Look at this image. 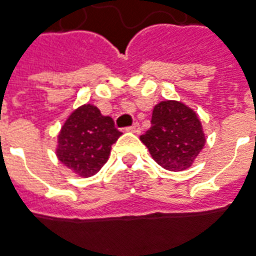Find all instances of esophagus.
I'll list each match as a JSON object with an SVG mask.
<instances>
[{
	"label": "esophagus",
	"mask_w": 256,
	"mask_h": 256,
	"mask_svg": "<svg viewBox=\"0 0 256 256\" xmlns=\"http://www.w3.org/2000/svg\"><path fill=\"white\" fill-rule=\"evenodd\" d=\"M128 132H132V133H140L141 128H140V124L136 122V123H133V126L128 128Z\"/></svg>",
	"instance_id": "34e87169"
}]
</instances>
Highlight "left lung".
<instances>
[{"mask_svg": "<svg viewBox=\"0 0 256 256\" xmlns=\"http://www.w3.org/2000/svg\"><path fill=\"white\" fill-rule=\"evenodd\" d=\"M154 160L168 170L190 168L205 146V134L198 116L178 101L155 105L151 128L140 136Z\"/></svg>", "mask_w": 256, "mask_h": 256, "instance_id": "8db88e82", "label": "left lung"}]
</instances>
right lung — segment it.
Listing matches in <instances>:
<instances>
[{
    "label": "right lung",
    "mask_w": 256,
    "mask_h": 256,
    "mask_svg": "<svg viewBox=\"0 0 256 256\" xmlns=\"http://www.w3.org/2000/svg\"><path fill=\"white\" fill-rule=\"evenodd\" d=\"M120 134L112 118L87 104L73 110L60 128L56 156L74 173L90 178L105 165Z\"/></svg>",
    "instance_id": "add662e5"
}]
</instances>
